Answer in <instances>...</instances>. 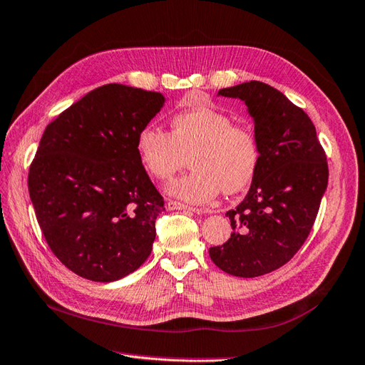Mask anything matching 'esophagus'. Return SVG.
Here are the masks:
<instances>
[{
	"label": "esophagus",
	"mask_w": 365,
	"mask_h": 365,
	"mask_svg": "<svg viewBox=\"0 0 365 365\" xmlns=\"http://www.w3.org/2000/svg\"><path fill=\"white\" fill-rule=\"evenodd\" d=\"M168 208L169 210H188V211H194V213H197V215L210 213V211H211L208 208H194V207H190V205H186V203L177 202V200H169L168 202Z\"/></svg>",
	"instance_id": "1"
}]
</instances>
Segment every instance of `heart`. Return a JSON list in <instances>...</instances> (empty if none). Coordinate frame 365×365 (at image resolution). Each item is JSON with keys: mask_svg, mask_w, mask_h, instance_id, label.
I'll return each instance as SVG.
<instances>
[{"mask_svg": "<svg viewBox=\"0 0 365 365\" xmlns=\"http://www.w3.org/2000/svg\"><path fill=\"white\" fill-rule=\"evenodd\" d=\"M143 168L158 180H168L190 155L191 171L169 183L174 196L205 203L222 191L235 194L257 174L261 148L255 130L215 108L185 110L171 120V133L146 125L137 135Z\"/></svg>", "mask_w": 365, "mask_h": 365, "instance_id": "1", "label": "heart"}]
</instances>
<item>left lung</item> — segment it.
Segmentation results:
<instances>
[{
    "instance_id": "8db88e82",
    "label": "left lung",
    "mask_w": 365,
    "mask_h": 365,
    "mask_svg": "<svg viewBox=\"0 0 365 365\" xmlns=\"http://www.w3.org/2000/svg\"><path fill=\"white\" fill-rule=\"evenodd\" d=\"M217 95L244 101L255 121L261 158L247 196L227 211L233 232L210 258L235 277H259L284 266L307 241L328 185L325 150L303 108L258 81Z\"/></svg>"
}]
</instances>
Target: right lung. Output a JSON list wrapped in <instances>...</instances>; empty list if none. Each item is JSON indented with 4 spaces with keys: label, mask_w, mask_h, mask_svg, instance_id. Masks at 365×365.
I'll list each match as a JSON object with an SVG mask.
<instances>
[{
    "label": "right lung",
    "mask_w": 365,
    "mask_h": 365,
    "mask_svg": "<svg viewBox=\"0 0 365 365\" xmlns=\"http://www.w3.org/2000/svg\"><path fill=\"white\" fill-rule=\"evenodd\" d=\"M162 93L107 83L51 121L28 188L51 252L82 278L116 282L150 255L163 196L137 154Z\"/></svg>",
    "instance_id": "obj_1"
}]
</instances>
